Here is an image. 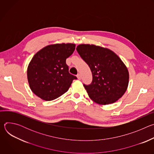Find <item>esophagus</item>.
<instances>
[{"label":"esophagus","instance_id":"obj_1","mask_svg":"<svg viewBox=\"0 0 154 154\" xmlns=\"http://www.w3.org/2000/svg\"><path fill=\"white\" fill-rule=\"evenodd\" d=\"M77 78H78L79 80H81V79H82V76H81V74H78L77 75Z\"/></svg>","mask_w":154,"mask_h":154}]
</instances>
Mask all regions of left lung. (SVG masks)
<instances>
[{"label": "left lung", "mask_w": 154, "mask_h": 154, "mask_svg": "<svg viewBox=\"0 0 154 154\" xmlns=\"http://www.w3.org/2000/svg\"><path fill=\"white\" fill-rule=\"evenodd\" d=\"M76 50L92 72L91 83L83 84L90 97L100 105L116 102L126 91L129 79L121 58L111 50L93 45H80Z\"/></svg>", "instance_id": "obj_1"}]
</instances>
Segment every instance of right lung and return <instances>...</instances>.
I'll list each match as a JSON object with an SVG mask.
<instances>
[{"instance_id": "add662e5", "label": "right lung", "mask_w": 154, "mask_h": 154, "mask_svg": "<svg viewBox=\"0 0 154 154\" xmlns=\"http://www.w3.org/2000/svg\"><path fill=\"white\" fill-rule=\"evenodd\" d=\"M75 49L74 44H55L38 51L27 68V79L32 92L41 99L54 100L69 90L75 75L69 72L66 60Z\"/></svg>"}]
</instances>
